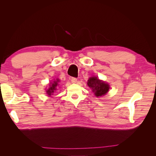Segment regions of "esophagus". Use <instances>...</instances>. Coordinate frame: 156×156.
<instances>
[{"instance_id":"esophagus-1","label":"esophagus","mask_w":156,"mask_h":156,"mask_svg":"<svg viewBox=\"0 0 156 156\" xmlns=\"http://www.w3.org/2000/svg\"><path fill=\"white\" fill-rule=\"evenodd\" d=\"M71 81H72V83H76L77 81V79L75 78V77H72V79H71Z\"/></svg>"}]
</instances>
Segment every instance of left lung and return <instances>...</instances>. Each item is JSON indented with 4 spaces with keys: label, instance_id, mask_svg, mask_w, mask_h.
Here are the masks:
<instances>
[{
    "label": "left lung",
    "instance_id": "obj_1",
    "mask_svg": "<svg viewBox=\"0 0 156 156\" xmlns=\"http://www.w3.org/2000/svg\"><path fill=\"white\" fill-rule=\"evenodd\" d=\"M88 86L92 88L96 97L105 96L109 90V84L99 79L97 77H91L88 80Z\"/></svg>",
    "mask_w": 156,
    "mask_h": 156
}]
</instances>
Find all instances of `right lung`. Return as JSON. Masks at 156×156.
I'll return each mask as SVG.
<instances>
[{
  "label": "right lung",
  "mask_w": 156,
  "mask_h": 156,
  "mask_svg": "<svg viewBox=\"0 0 156 156\" xmlns=\"http://www.w3.org/2000/svg\"><path fill=\"white\" fill-rule=\"evenodd\" d=\"M59 81H60L59 79H56V80H55V81H53V83H51L50 84L49 88L46 90L47 94H48V96H50L51 95H53V94L54 93V92L56 90V87H57L58 85H59V84H58V82Z\"/></svg>",
  "instance_id": "add662e5"
}]
</instances>
